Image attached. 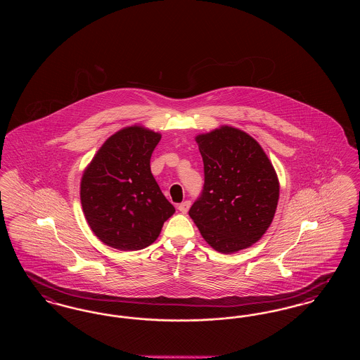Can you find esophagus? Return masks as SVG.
Listing matches in <instances>:
<instances>
[{
	"label": "esophagus",
	"instance_id": "obj_1",
	"mask_svg": "<svg viewBox=\"0 0 360 360\" xmlns=\"http://www.w3.org/2000/svg\"><path fill=\"white\" fill-rule=\"evenodd\" d=\"M190 205H191V202H190V201H184L182 204H179V205H178V210H179L181 213H188Z\"/></svg>",
	"mask_w": 360,
	"mask_h": 360
}]
</instances>
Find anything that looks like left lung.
<instances>
[{
    "mask_svg": "<svg viewBox=\"0 0 360 360\" xmlns=\"http://www.w3.org/2000/svg\"><path fill=\"white\" fill-rule=\"evenodd\" d=\"M204 188L188 214L216 251L236 252L257 243L273 221L279 197L274 167L255 139L221 127L195 137Z\"/></svg>",
    "mask_w": 360,
    "mask_h": 360,
    "instance_id": "left-lung-1",
    "label": "left lung"
}]
</instances>
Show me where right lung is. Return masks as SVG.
<instances>
[{
    "mask_svg": "<svg viewBox=\"0 0 360 360\" xmlns=\"http://www.w3.org/2000/svg\"><path fill=\"white\" fill-rule=\"evenodd\" d=\"M160 135L128 127L109 137L86 169L81 202L94 235L120 251H137L158 239L175 212L151 172Z\"/></svg>",
    "mask_w": 360,
    "mask_h": 360,
    "instance_id": "right-lung-1",
    "label": "right lung"
}]
</instances>
